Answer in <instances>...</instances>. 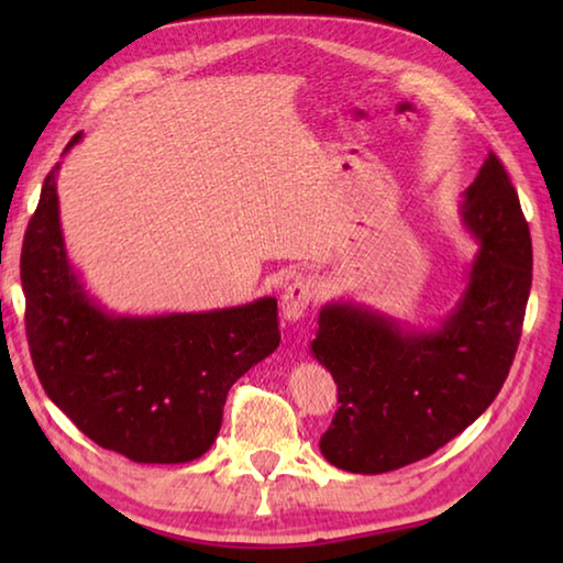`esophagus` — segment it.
<instances>
[{
    "label": "esophagus",
    "mask_w": 563,
    "mask_h": 563,
    "mask_svg": "<svg viewBox=\"0 0 563 563\" xmlns=\"http://www.w3.org/2000/svg\"><path fill=\"white\" fill-rule=\"evenodd\" d=\"M316 300V280L302 278L298 275L288 288H285L283 298H280V308H283V318L285 320H300L305 312H308L310 302Z\"/></svg>",
    "instance_id": "34e87169"
}]
</instances>
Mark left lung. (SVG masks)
I'll return each mask as SVG.
<instances>
[{
  "label": "left lung",
  "mask_w": 563,
  "mask_h": 563,
  "mask_svg": "<svg viewBox=\"0 0 563 563\" xmlns=\"http://www.w3.org/2000/svg\"><path fill=\"white\" fill-rule=\"evenodd\" d=\"M462 221L479 241L460 302L437 330H402L362 305L320 310L312 355L338 385L320 452L338 470L383 474L464 432L517 355L531 290V235L497 154L464 190Z\"/></svg>",
  "instance_id": "left-lung-1"
}]
</instances>
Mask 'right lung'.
I'll list each match as a JSON object with an SVG mask.
<instances>
[{
    "mask_svg": "<svg viewBox=\"0 0 563 563\" xmlns=\"http://www.w3.org/2000/svg\"><path fill=\"white\" fill-rule=\"evenodd\" d=\"M56 170L44 178L19 263L26 340L44 393L89 440L131 462L198 460L221 430L228 389L280 345L278 300L109 316L66 258Z\"/></svg>",
    "mask_w": 563,
    "mask_h": 563,
    "instance_id": "right-lung-1",
    "label": "right lung"
}]
</instances>
